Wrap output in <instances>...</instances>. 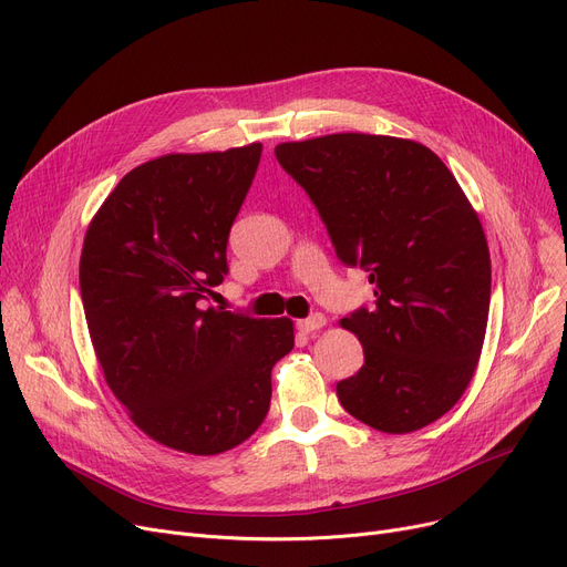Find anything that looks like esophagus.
I'll return each mask as SVG.
<instances>
[{"instance_id":"esophagus-1","label":"esophagus","mask_w":567,"mask_h":567,"mask_svg":"<svg viewBox=\"0 0 567 567\" xmlns=\"http://www.w3.org/2000/svg\"><path fill=\"white\" fill-rule=\"evenodd\" d=\"M296 326H299L301 333H315V331L323 329V326H326V317H323L321 312H315V315H310L308 319H301Z\"/></svg>"}]
</instances>
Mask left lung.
Instances as JSON below:
<instances>
[{
    "mask_svg": "<svg viewBox=\"0 0 567 567\" xmlns=\"http://www.w3.org/2000/svg\"><path fill=\"white\" fill-rule=\"evenodd\" d=\"M317 206L336 255L361 266L374 308L344 317L363 368L340 404L389 434L449 413L473 379L489 315V248L471 202L432 148L402 137L336 133L276 146Z\"/></svg>",
    "mask_w": 567,
    "mask_h": 567,
    "instance_id": "8db88e82",
    "label": "left lung"
}]
</instances>
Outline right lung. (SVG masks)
<instances>
[{
    "label": "right lung",
    "mask_w": 567,
    "mask_h": 567,
    "mask_svg": "<svg viewBox=\"0 0 567 567\" xmlns=\"http://www.w3.org/2000/svg\"><path fill=\"white\" fill-rule=\"evenodd\" d=\"M261 144L167 154L131 169L84 234L80 293L114 398L167 449L218 455L271 404L291 319L204 308L227 276V238Z\"/></svg>",
    "instance_id": "add662e5"
}]
</instances>
